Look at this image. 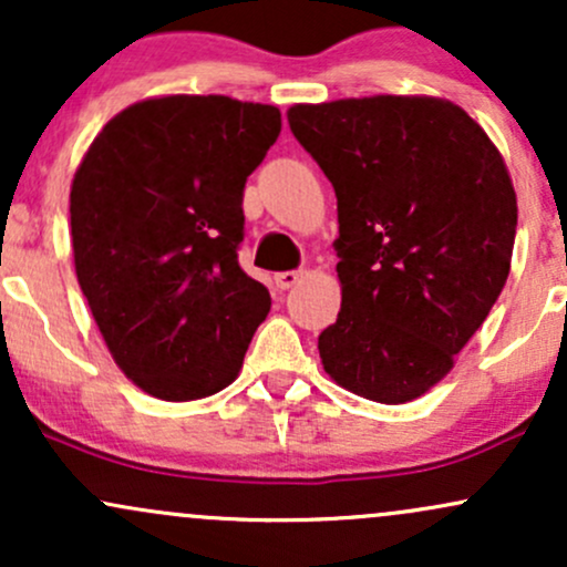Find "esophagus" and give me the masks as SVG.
Returning a JSON list of instances; mask_svg holds the SVG:
<instances>
[{"mask_svg":"<svg viewBox=\"0 0 567 567\" xmlns=\"http://www.w3.org/2000/svg\"><path fill=\"white\" fill-rule=\"evenodd\" d=\"M301 277H303V271H279V275H275V282H277V288L288 290V288H292V285L301 282Z\"/></svg>","mask_w":567,"mask_h":567,"instance_id":"esophagus-1","label":"esophagus"}]
</instances>
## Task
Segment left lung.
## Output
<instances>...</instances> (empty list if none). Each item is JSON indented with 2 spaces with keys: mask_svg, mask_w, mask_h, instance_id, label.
I'll use <instances>...</instances> for the list:
<instances>
[{
  "mask_svg": "<svg viewBox=\"0 0 567 567\" xmlns=\"http://www.w3.org/2000/svg\"><path fill=\"white\" fill-rule=\"evenodd\" d=\"M288 122L338 199L341 311L317 343L324 373L383 405L415 400L451 373L509 277L504 157L445 97L298 103Z\"/></svg>",
  "mask_w": 567,
  "mask_h": 567,
  "instance_id": "1",
  "label": "left lung"
}]
</instances>
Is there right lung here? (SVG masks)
I'll list each match as a JSON object with an SVG mask.
<instances>
[{
    "label": "right lung",
    "mask_w": 567,
    "mask_h": 567,
    "mask_svg": "<svg viewBox=\"0 0 567 567\" xmlns=\"http://www.w3.org/2000/svg\"><path fill=\"white\" fill-rule=\"evenodd\" d=\"M279 130L266 103L146 97L109 120L76 167V279L116 365L157 400L229 386L269 315L237 247L245 181Z\"/></svg>",
    "instance_id": "right-lung-1"
}]
</instances>
